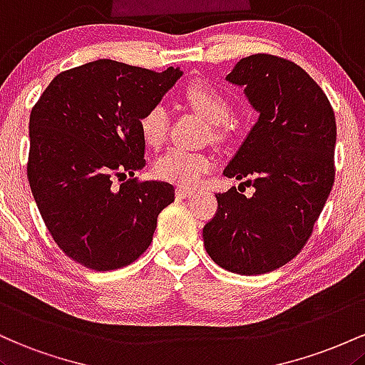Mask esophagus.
Returning <instances> with one entry per match:
<instances>
[{
	"instance_id": "obj_1",
	"label": "esophagus",
	"mask_w": 365,
	"mask_h": 365,
	"mask_svg": "<svg viewBox=\"0 0 365 365\" xmlns=\"http://www.w3.org/2000/svg\"><path fill=\"white\" fill-rule=\"evenodd\" d=\"M193 193H195V190H191V187L179 186L178 190H175V195H178V198H190V196Z\"/></svg>"
}]
</instances>
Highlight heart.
Returning a JSON list of instances; mask_svg holds the SVG:
<instances>
[{
    "label": "heart",
    "mask_w": 365,
    "mask_h": 365,
    "mask_svg": "<svg viewBox=\"0 0 365 365\" xmlns=\"http://www.w3.org/2000/svg\"><path fill=\"white\" fill-rule=\"evenodd\" d=\"M184 96L191 108L210 125L219 128V125L227 124L231 117V105L214 88L195 83L186 89ZM167 129H169V112H167V106L162 103L153 105L139 118L141 138L150 148H158L165 141ZM219 134L217 130L215 136ZM210 167L212 162L207 155L184 148H170L157 158L155 174L163 181L179 184V186H193Z\"/></svg>",
    "instance_id": "1"
}]
</instances>
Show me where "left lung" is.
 Here are the masks:
<instances>
[{"instance_id":"left-lung-1","label":"left lung","mask_w":365,"mask_h":365,"mask_svg":"<svg viewBox=\"0 0 365 365\" xmlns=\"http://www.w3.org/2000/svg\"><path fill=\"white\" fill-rule=\"evenodd\" d=\"M226 81L243 88L259 118L224 175L252 178L255 193L215 195L203 245L226 271L257 276L293 260L312 235L334 181L336 120L324 91L289 60L247 56Z\"/></svg>"}]
</instances>
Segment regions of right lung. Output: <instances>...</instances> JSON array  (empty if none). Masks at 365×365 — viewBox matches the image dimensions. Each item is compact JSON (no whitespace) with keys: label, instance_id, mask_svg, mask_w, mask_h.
Here are the masks:
<instances>
[{"label":"right lung","instance_id":"add662e5","mask_svg":"<svg viewBox=\"0 0 365 365\" xmlns=\"http://www.w3.org/2000/svg\"><path fill=\"white\" fill-rule=\"evenodd\" d=\"M181 76L179 67L89 61L58 73L32 108L29 184L53 240L84 267L115 271L136 260L174 202L172 184L139 182L134 172L146 165L139 118Z\"/></svg>","mask_w":365,"mask_h":365}]
</instances>
